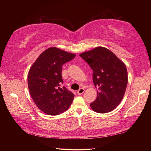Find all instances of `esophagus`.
Wrapping results in <instances>:
<instances>
[{"instance_id":"34e87169","label":"esophagus","mask_w":151,"mask_h":151,"mask_svg":"<svg viewBox=\"0 0 151 151\" xmlns=\"http://www.w3.org/2000/svg\"><path fill=\"white\" fill-rule=\"evenodd\" d=\"M84 89L83 88H81V89H80L77 91V93L78 95H81V94H83L84 93Z\"/></svg>"}]
</instances>
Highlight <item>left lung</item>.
<instances>
[{"instance_id": "8db88e82", "label": "left lung", "mask_w": 151, "mask_h": 151, "mask_svg": "<svg viewBox=\"0 0 151 151\" xmlns=\"http://www.w3.org/2000/svg\"><path fill=\"white\" fill-rule=\"evenodd\" d=\"M80 56L92 70L93 84L98 88L97 99L91 107L99 113L111 111L121 103L127 86L125 65L113 52L101 46Z\"/></svg>"}]
</instances>
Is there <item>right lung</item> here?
Returning a JSON list of instances; mask_svg holds the SVG:
<instances>
[{"mask_svg": "<svg viewBox=\"0 0 151 151\" xmlns=\"http://www.w3.org/2000/svg\"><path fill=\"white\" fill-rule=\"evenodd\" d=\"M75 55L57 47L43 52L29 70L27 81L30 94L43 113L55 116L67 110L74 94L62 86V67L74 59Z\"/></svg>", "mask_w": 151, "mask_h": 151, "instance_id": "add662e5", "label": "right lung"}]
</instances>
